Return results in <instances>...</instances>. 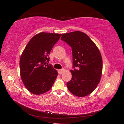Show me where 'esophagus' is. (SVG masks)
Returning <instances> with one entry per match:
<instances>
[{
  "label": "esophagus",
  "instance_id": "obj_1",
  "mask_svg": "<svg viewBox=\"0 0 124 124\" xmlns=\"http://www.w3.org/2000/svg\"><path fill=\"white\" fill-rule=\"evenodd\" d=\"M65 69H61V70H58V73H59V74H62V73L64 71Z\"/></svg>",
  "mask_w": 124,
  "mask_h": 124
}]
</instances>
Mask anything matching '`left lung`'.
Segmentation results:
<instances>
[{"label": "left lung", "mask_w": 124, "mask_h": 124, "mask_svg": "<svg viewBox=\"0 0 124 124\" xmlns=\"http://www.w3.org/2000/svg\"><path fill=\"white\" fill-rule=\"evenodd\" d=\"M61 40L71 47L73 67L71 79L67 84L69 91L79 97L88 95L101 80L102 59L98 47L86 33L79 31L64 33Z\"/></svg>", "instance_id": "obj_1"}]
</instances>
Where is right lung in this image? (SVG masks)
Listing matches in <instances>:
<instances>
[{
	"mask_svg": "<svg viewBox=\"0 0 124 124\" xmlns=\"http://www.w3.org/2000/svg\"><path fill=\"white\" fill-rule=\"evenodd\" d=\"M61 33L40 32L30 39L20 60V75L25 87L31 93L40 95L51 89L58 75L48 62V55Z\"/></svg>",
	"mask_w": 124,
	"mask_h": 124,
	"instance_id": "right-lung-1",
	"label": "right lung"
}]
</instances>
